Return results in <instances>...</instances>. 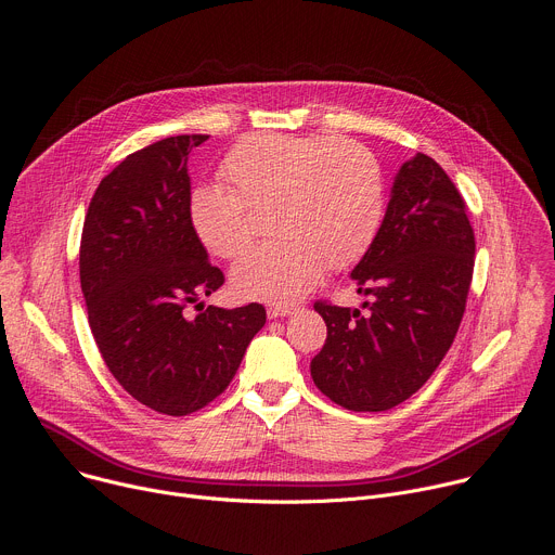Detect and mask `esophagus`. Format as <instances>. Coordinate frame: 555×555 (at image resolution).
I'll list each match as a JSON object with an SVG mask.
<instances>
[{"instance_id": "34e87169", "label": "esophagus", "mask_w": 555, "mask_h": 555, "mask_svg": "<svg viewBox=\"0 0 555 555\" xmlns=\"http://www.w3.org/2000/svg\"><path fill=\"white\" fill-rule=\"evenodd\" d=\"M294 312H296V306H270L268 319H281V317H289Z\"/></svg>"}]
</instances>
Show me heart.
<instances>
[{"label":"heart","instance_id":"1","mask_svg":"<svg viewBox=\"0 0 555 555\" xmlns=\"http://www.w3.org/2000/svg\"><path fill=\"white\" fill-rule=\"evenodd\" d=\"M230 190H192L188 219L210 255L236 259L251 241V217L268 215L274 236L232 270L243 298L292 304L323 270H345L372 247L385 208L383 175L370 150L334 137L255 134L221 166Z\"/></svg>","mask_w":555,"mask_h":555}]
</instances>
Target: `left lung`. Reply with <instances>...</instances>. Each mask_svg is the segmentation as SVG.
<instances>
[{
    "mask_svg": "<svg viewBox=\"0 0 555 555\" xmlns=\"http://www.w3.org/2000/svg\"><path fill=\"white\" fill-rule=\"evenodd\" d=\"M476 238L447 172L418 153L402 164L383 225L351 272L370 296L361 310L317 300L327 325L312 359L314 385L351 412H385L416 393L461 327Z\"/></svg>",
    "mask_w": 555,
    "mask_h": 555,
    "instance_id": "8db88e82",
    "label": "left lung"
}]
</instances>
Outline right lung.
Returning <instances> with one entry per match:
<instances>
[{
    "label": "right lung",
    "mask_w": 555,
    "mask_h": 555,
    "mask_svg": "<svg viewBox=\"0 0 555 555\" xmlns=\"http://www.w3.org/2000/svg\"><path fill=\"white\" fill-rule=\"evenodd\" d=\"M208 134H177L128 155L94 190L79 245L88 323L106 367L141 405L166 416L225 391L266 308L197 304L225 283L190 228L188 155Z\"/></svg>",
    "instance_id": "add662e5"
}]
</instances>
